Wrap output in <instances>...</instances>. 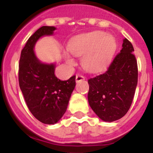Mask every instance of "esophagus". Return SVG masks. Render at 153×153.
<instances>
[{
    "label": "esophagus",
    "instance_id": "obj_1",
    "mask_svg": "<svg viewBox=\"0 0 153 153\" xmlns=\"http://www.w3.org/2000/svg\"><path fill=\"white\" fill-rule=\"evenodd\" d=\"M84 79H85V77H84L83 75L80 74H77L76 78H75V80H76L77 82H79V81H82V80H84Z\"/></svg>",
    "mask_w": 153,
    "mask_h": 153
}]
</instances>
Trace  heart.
Listing matches in <instances>:
<instances>
[{
	"mask_svg": "<svg viewBox=\"0 0 153 153\" xmlns=\"http://www.w3.org/2000/svg\"><path fill=\"white\" fill-rule=\"evenodd\" d=\"M116 48L115 37L101 31L77 36L68 44L70 52L76 57H82V67L91 73L105 69L114 57ZM67 62L74 64L70 57H67Z\"/></svg>",
	"mask_w": 153,
	"mask_h": 153,
	"instance_id": "heart-1",
	"label": "heart"
}]
</instances>
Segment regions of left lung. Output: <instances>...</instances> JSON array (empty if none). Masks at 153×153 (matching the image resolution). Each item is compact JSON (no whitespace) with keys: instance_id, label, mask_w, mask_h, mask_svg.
Masks as SVG:
<instances>
[{"instance_id":"8db88e82","label":"left lung","mask_w":153,"mask_h":153,"mask_svg":"<svg viewBox=\"0 0 153 153\" xmlns=\"http://www.w3.org/2000/svg\"><path fill=\"white\" fill-rule=\"evenodd\" d=\"M133 47L124 39L122 49L103 74L88 80V102L104 121L121 118L130 108L137 85V62Z\"/></svg>"}]
</instances>
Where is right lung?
<instances>
[{
    "label": "right lung",
    "instance_id": "obj_1",
    "mask_svg": "<svg viewBox=\"0 0 153 153\" xmlns=\"http://www.w3.org/2000/svg\"><path fill=\"white\" fill-rule=\"evenodd\" d=\"M55 30L52 26H43L29 37L21 51L18 72L20 88L30 112L48 125L57 123L63 116L75 86V75L61 81L55 75V64L43 63L35 55L37 40Z\"/></svg>",
    "mask_w": 153,
    "mask_h": 153
}]
</instances>
